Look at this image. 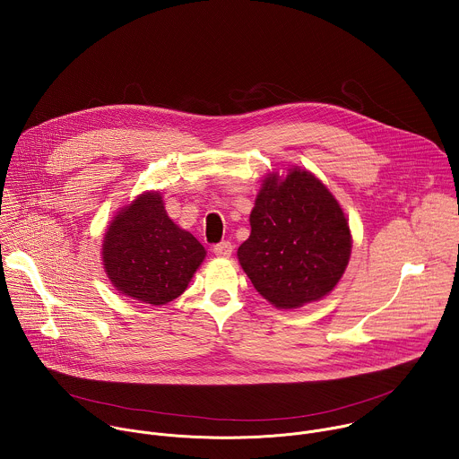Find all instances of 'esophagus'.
Instances as JSON below:
<instances>
[{
    "label": "esophagus",
    "instance_id": "1",
    "mask_svg": "<svg viewBox=\"0 0 459 459\" xmlns=\"http://www.w3.org/2000/svg\"><path fill=\"white\" fill-rule=\"evenodd\" d=\"M214 254L220 257H229L232 254V243L230 241H220L214 245Z\"/></svg>",
    "mask_w": 459,
    "mask_h": 459
}]
</instances>
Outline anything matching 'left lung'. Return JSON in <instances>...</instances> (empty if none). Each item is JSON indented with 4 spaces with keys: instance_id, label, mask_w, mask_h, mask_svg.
<instances>
[{
    "instance_id": "obj_1",
    "label": "left lung",
    "mask_w": 459,
    "mask_h": 459,
    "mask_svg": "<svg viewBox=\"0 0 459 459\" xmlns=\"http://www.w3.org/2000/svg\"><path fill=\"white\" fill-rule=\"evenodd\" d=\"M347 218L316 176L271 174L250 212V236L238 259L254 289L278 308H298L329 294L351 257Z\"/></svg>"
}]
</instances>
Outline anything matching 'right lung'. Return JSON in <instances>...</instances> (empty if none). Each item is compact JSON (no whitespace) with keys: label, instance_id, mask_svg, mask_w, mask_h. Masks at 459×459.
Listing matches in <instances>:
<instances>
[{"label":"right lung","instance_id":"right-lung-1","mask_svg":"<svg viewBox=\"0 0 459 459\" xmlns=\"http://www.w3.org/2000/svg\"><path fill=\"white\" fill-rule=\"evenodd\" d=\"M205 259V247L167 216L158 192H145L121 211L103 239V265L125 296L165 305L186 289Z\"/></svg>","mask_w":459,"mask_h":459}]
</instances>
